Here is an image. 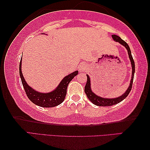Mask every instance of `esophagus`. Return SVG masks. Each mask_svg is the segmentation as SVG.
I'll list each match as a JSON object with an SVG mask.
<instances>
[{
    "label": "esophagus",
    "instance_id": "obj_1",
    "mask_svg": "<svg viewBox=\"0 0 150 150\" xmlns=\"http://www.w3.org/2000/svg\"><path fill=\"white\" fill-rule=\"evenodd\" d=\"M87 66L85 64H81L79 65V70L80 71H84L86 69Z\"/></svg>",
    "mask_w": 150,
    "mask_h": 150
}]
</instances>
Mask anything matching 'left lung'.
<instances>
[{
    "label": "left lung",
    "mask_w": 150,
    "mask_h": 150,
    "mask_svg": "<svg viewBox=\"0 0 150 150\" xmlns=\"http://www.w3.org/2000/svg\"><path fill=\"white\" fill-rule=\"evenodd\" d=\"M112 38L114 39V40L116 42H118L120 44H121L122 45L126 47L127 50V53H128L129 60H130V62L132 64V78L130 80V84L127 90L126 91L124 94H122L121 96H119L116 98H102L100 96H98L96 95L94 92L92 91L91 90V86H90V79L89 76L86 74L87 76V82L84 88V92L86 94L87 97L88 98L90 101H91L93 104L98 105V106H111V105L117 104L122 102V100H124L125 98H126L127 96H128L129 93L130 92L132 87V83H133L134 80V72H135V63L134 61L133 57L132 56L131 50L130 48H129V46L125 42L124 40H122V39L120 37V36L115 35V34H112Z\"/></svg>",
    "instance_id": "left-lung-1"
}]
</instances>
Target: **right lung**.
Returning a JSON list of instances; mask_svg holds the SVG:
<instances>
[{
	"label": "right lung",
	"instance_id": "obj_1",
	"mask_svg": "<svg viewBox=\"0 0 150 150\" xmlns=\"http://www.w3.org/2000/svg\"><path fill=\"white\" fill-rule=\"evenodd\" d=\"M22 58L20 62L19 74L21 78L22 84L25 90L27 96L34 104L44 108L54 107L62 103L67 92V87L70 81L78 74V71H75L63 78L60 84L54 90L48 93H41L33 89L28 86L23 77L21 70Z\"/></svg>",
	"mask_w": 150,
	"mask_h": 150
}]
</instances>
